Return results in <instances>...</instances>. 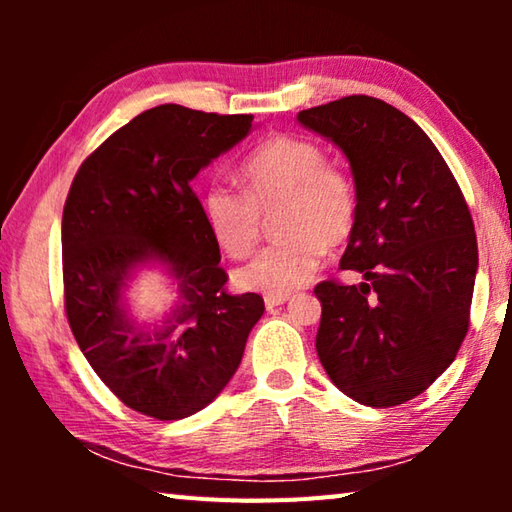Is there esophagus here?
I'll return each mask as SVG.
<instances>
[{"instance_id":"obj_1","label":"esophagus","mask_w":512,"mask_h":512,"mask_svg":"<svg viewBox=\"0 0 512 512\" xmlns=\"http://www.w3.org/2000/svg\"><path fill=\"white\" fill-rule=\"evenodd\" d=\"M289 300V296H266L264 298V305H266V309H275V307H280V305H284V302Z\"/></svg>"}]
</instances>
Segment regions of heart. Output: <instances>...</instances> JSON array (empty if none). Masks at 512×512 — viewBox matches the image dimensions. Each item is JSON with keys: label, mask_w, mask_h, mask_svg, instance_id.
Masks as SVG:
<instances>
[{"label": "heart", "mask_w": 512, "mask_h": 512, "mask_svg": "<svg viewBox=\"0 0 512 512\" xmlns=\"http://www.w3.org/2000/svg\"><path fill=\"white\" fill-rule=\"evenodd\" d=\"M246 189L212 183L203 214L225 255L246 259L275 214L282 241L262 250L237 273V284L268 296H287L311 280L325 250L348 244L359 221V189L350 171L298 135H275L244 162Z\"/></svg>", "instance_id": "obj_1"}]
</instances>
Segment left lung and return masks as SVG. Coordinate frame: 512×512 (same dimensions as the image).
I'll return each mask as SVG.
<instances>
[{"label":"left lung","instance_id":"1","mask_svg":"<svg viewBox=\"0 0 512 512\" xmlns=\"http://www.w3.org/2000/svg\"><path fill=\"white\" fill-rule=\"evenodd\" d=\"M298 121L341 146L359 189L341 268L363 282L316 284L318 359L352 400L404 404L443 375L470 327L479 266L470 207L427 133L391 103L352 94Z\"/></svg>","mask_w":512,"mask_h":512}]
</instances>
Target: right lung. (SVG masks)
<instances>
[{"label": "right lung", "mask_w": 512, "mask_h": 512, "mask_svg": "<svg viewBox=\"0 0 512 512\" xmlns=\"http://www.w3.org/2000/svg\"><path fill=\"white\" fill-rule=\"evenodd\" d=\"M253 115L164 103L121 126L76 171L63 210L67 323L99 379L128 409L180 420L205 409L239 368L257 293H230L192 178L248 135ZM160 258L179 307L146 333L120 309L130 268Z\"/></svg>", "instance_id": "right-lung-1"}]
</instances>
